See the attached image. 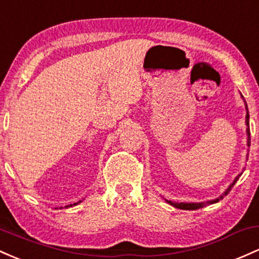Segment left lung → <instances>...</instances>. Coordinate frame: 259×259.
I'll list each match as a JSON object with an SVG mask.
<instances>
[{
    "label": "left lung",
    "instance_id": "8db88e82",
    "mask_svg": "<svg viewBox=\"0 0 259 259\" xmlns=\"http://www.w3.org/2000/svg\"><path fill=\"white\" fill-rule=\"evenodd\" d=\"M241 97L243 98V96L241 95ZM245 106H246V125H247V129H246V133H247V146L249 147V144H251V138H249V114H248V108H247V104H246V101H245ZM248 158V157H247ZM242 175V172L240 173V175L237 176V177L235 178L234 182H232L231 184H230L229 187H227V189L225 192L223 193V194L220 195V197L214 199V200H208V201H203V203H177V201H172V200H167V199H164V200L167 201V203L169 204V205L175 206V208L177 209H182V210H195V209H200V208H204V206L206 205H210V204H215L218 203L219 200H221L225 195H227L230 193V190L232 189V187L235 186L236 182L238 181V178H240V176Z\"/></svg>",
    "mask_w": 259,
    "mask_h": 259
}]
</instances>
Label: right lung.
Here are the masks:
<instances>
[{"label": "right lung", "instance_id": "1", "mask_svg": "<svg viewBox=\"0 0 259 259\" xmlns=\"http://www.w3.org/2000/svg\"><path fill=\"white\" fill-rule=\"evenodd\" d=\"M78 203H81V200H79L78 201ZM78 203H73V204H70V205H66V206H65V208H70V206H73V205H77V204ZM62 209V208H61Z\"/></svg>", "mask_w": 259, "mask_h": 259}]
</instances>
